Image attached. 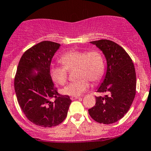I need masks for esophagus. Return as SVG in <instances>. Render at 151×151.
I'll use <instances>...</instances> for the list:
<instances>
[{"instance_id": "1", "label": "esophagus", "mask_w": 151, "mask_h": 151, "mask_svg": "<svg viewBox=\"0 0 151 151\" xmlns=\"http://www.w3.org/2000/svg\"><path fill=\"white\" fill-rule=\"evenodd\" d=\"M71 99H72V100L81 99V98H80V97H77V96H72V97H71Z\"/></svg>"}]
</instances>
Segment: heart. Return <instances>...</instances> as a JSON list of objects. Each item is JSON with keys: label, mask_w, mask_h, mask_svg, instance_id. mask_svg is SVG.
Instances as JSON below:
<instances>
[{"label": "heart", "mask_w": 151, "mask_h": 151, "mask_svg": "<svg viewBox=\"0 0 151 151\" xmlns=\"http://www.w3.org/2000/svg\"><path fill=\"white\" fill-rule=\"evenodd\" d=\"M60 61L63 66L52 67L50 74L54 82L64 85L68 81V71L75 70L78 78L63 90V93L70 96H78L89 88L90 81H101L105 71V63L102 52L99 49L89 50H71L61 56Z\"/></svg>", "instance_id": "b5f03b06"}]
</instances>
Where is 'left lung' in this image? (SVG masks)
I'll return each instance as SVG.
<instances>
[{
    "label": "left lung",
    "mask_w": 151,
    "mask_h": 151,
    "mask_svg": "<svg viewBox=\"0 0 151 151\" xmlns=\"http://www.w3.org/2000/svg\"><path fill=\"white\" fill-rule=\"evenodd\" d=\"M91 43L104 53L108 68L97 91L106 95L96 96V105L88 113L97 122L112 124L124 117L133 103L137 88L135 68L126 50L114 41L101 39Z\"/></svg>",
    "instance_id": "1"
}]
</instances>
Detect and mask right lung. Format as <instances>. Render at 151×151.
<instances>
[{"instance_id":"right-lung-1","label":"right lung","mask_w":151,"mask_h":151,"mask_svg":"<svg viewBox=\"0 0 151 151\" xmlns=\"http://www.w3.org/2000/svg\"><path fill=\"white\" fill-rule=\"evenodd\" d=\"M60 43L41 41L24 52L14 79L18 103L34 124L52 127L63 122L72 102L70 96L58 92L50 74L52 58ZM35 68L39 73L34 76Z\"/></svg>"}]
</instances>
